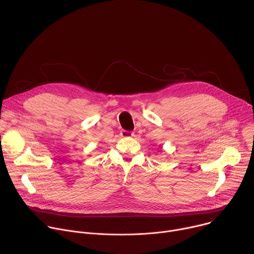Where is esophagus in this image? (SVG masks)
Wrapping results in <instances>:
<instances>
[{
    "instance_id": "1",
    "label": "esophagus",
    "mask_w": 254,
    "mask_h": 254,
    "mask_svg": "<svg viewBox=\"0 0 254 254\" xmlns=\"http://www.w3.org/2000/svg\"><path fill=\"white\" fill-rule=\"evenodd\" d=\"M120 135H121V137H123V138H129V137H132V136H134V133H133L132 131L121 130V132H120Z\"/></svg>"
}]
</instances>
